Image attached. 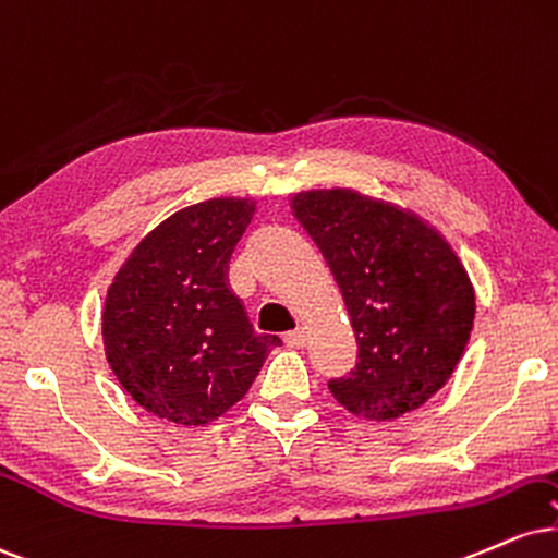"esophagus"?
<instances>
[{
	"label": "esophagus",
	"instance_id": "34e87169",
	"mask_svg": "<svg viewBox=\"0 0 558 558\" xmlns=\"http://www.w3.org/2000/svg\"><path fill=\"white\" fill-rule=\"evenodd\" d=\"M284 342L294 347V350H303V347L307 344V333H305V329H294V331L287 333Z\"/></svg>",
	"mask_w": 558,
	"mask_h": 558
}]
</instances>
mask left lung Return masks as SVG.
<instances>
[{"label": "left lung", "mask_w": 558, "mask_h": 558, "mask_svg": "<svg viewBox=\"0 0 558 558\" xmlns=\"http://www.w3.org/2000/svg\"><path fill=\"white\" fill-rule=\"evenodd\" d=\"M292 214L329 264L357 339L333 399L365 421L423 408L460 363L475 290L444 234L397 203L350 187L292 195Z\"/></svg>", "instance_id": "1"}]
</instances>
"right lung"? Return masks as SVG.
<instances>
[{
	"instance_id": "right-lung-1",
	"label": "right lung",
	"mask_w": 558,
	"mask_h": 558,
	"mask_svg": "<svg viewBox=\"0 0 558 558\" xmlns=\"http://www.w3.org/2000/svg\"><path fill=\"white\" fill-rule=\"evenodd\" d=\"M255 201L182 208L135 245L107 290L104 352L122 389L150 415L206 425L247 395L277 337H258L227 264Z\"/></svg>"
}]
</instances>
